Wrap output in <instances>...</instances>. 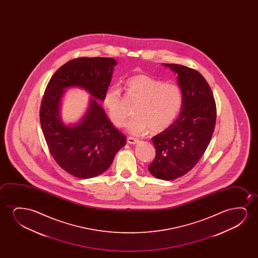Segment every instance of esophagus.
<instances>
[{
  "instance_id": "esophagus-1",
  "label": "esophagus",
  "mask_w": 258,
  "mask_h": 258,
  "mask_svg": "<svg viewBox=\"0 0 258 258\" xmlns=\"http://www.w3.org/2000/svg\"><path fill=\"white\" fill-rule=\"evenodd\" d=\"M127 141L128 144H131V145H136V144H138L139 140L137 139V138H132V137H128L127 138Z\"/></svg>"
}]
</instances>
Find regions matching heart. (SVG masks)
I'll use <instances>...</instances> for the list:
<instances>
[{"instance_id":"obj_1","label":"heart","mask_w":258,"mask_h":258,"mask_svg":"<svg viewBox=\"0 0 258 258\" xmlns=\"http://www.w3.org/2000/svg\"><path fill=\"white\" fill-rule=\"evenodd\" d=\"M127 94L138 100L135 116L127 121V128L132 135L140 136L165 131L173 123L180 112L183 97L180 87L172 83H164L148 75H137L125 82ZM104 104L110 119L116 127H122L128 115L124 106L120 89L111 87L106 91Z\"/></svg>"}]
</instances>
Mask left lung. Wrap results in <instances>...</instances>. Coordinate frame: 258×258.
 <instances>
[{"instance_id":"1","label":"left lung","mask_w":258,"mask_h":258,"mask_svg":"<svg viewBox=\"0 0 258 258\" xmlns=\"http://www.w3.org/2000/svg\"><path fill=\"white\" fill-rule=\"evenodd\" d=\"M178 75L183 101L180 116L152 138L155 158L148 170L160 180L188 173L200 160L215 128L217 108L212 89L198 71L180 64H165Z\"/></svg>"}]
</instances>
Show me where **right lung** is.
I'll list each match as a JSON object with an SVG mask.
<instances>
[{"instance_id": "add662e5", "label": "right lung", "mask_w": 258, "mask_h": 258, "mask_svg": "<svg viewBox=\"0 0 258 258\" xmlns=\"http://www.w3.org/2000/svg\"><path fill=\"white\" fill-rule=\"evenodd\" d=\"M114 65L115 60L106 57L70 60L54 72L42 97L39 120L50 154L62 169L80 179L97 176L108 169L127 138L93 99L80 123L64 125L58 113L60 98L64 89L79 86L94 99L104 100Z\"/></svg>"}]
</instances>
